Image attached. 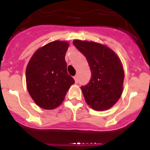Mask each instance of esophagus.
Instances as JSON below:
<instances>
[{"instance_id": "34e87169", "label": "esophagus", "mask_w": 150, "mask_h": 150, "mask_svg": "<svg viewBox=\"0 0 150 150\" xmlns=\"http://www.w3.org/2000/svg\"><path fill=\"white\" fill-rule=\"evenodd\" d=\"M74 80H75V83H77V81H78V80H77V76H76H76H74Z\"/></svg>"}]
</instances>
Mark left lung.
I'll list each match as a JSON object with an SVG mask.
<instances>
[{"instance_id": "1", "label": "left lung", "mask_w": 150, "mask_h": 150, "mask_svg": "<svg viewBox=\"0 0 150 150\" xmlns=\"http://www.w3.org/2000/svg\"><path fill=\"white\" fill-rule=\"evenodd\" d=\"M74 45L85 57L91 70L89 83L81 86L85 100L95 110H105L116 104L122 93L124 70L114 52L95 42L79 40Z\"/></svg>"}]
</instances>
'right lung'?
I'll list each match as a JSON object with an SVG mask.
<instances>
[{"instance_id":"add662e5","label":"right lung","mask_w":150,"mask_h":150,"mask_svg":"<svg viewBox=\"0 0 150 150\" xmlns=\"http://www.w3.org/2000/svg\"><path fill=\"white\" fill-rule=\"evenodd\" d=\"M69 43L55 40L38 49L26 68L27 88L36 104L52 110L63 102L74 79L67 74L65 54Z\"/></svg>"}]
</instances>
